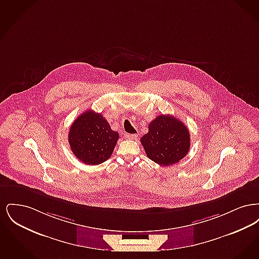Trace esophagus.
I'll list each match as a JSON object with an SVG mask.
<instances>
[{"mask_svg":"<svg viewBox=\"0 0 259 259\" xmlns=\"http://www.w3.org/2000/svg\"><path fill=\"white\" fill-rule=\"evenodd\" d=\"M126 138L129 140H136L138 138V135L137 134H127Z\"/></svg>","mask_w":259,"mask_h":259,"instance_id":"esophagus-1","label":"esophagus"}]
</instances>
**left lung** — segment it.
<instances>
[{
  "label": "left lung",
  "mask_w": 259,
  "mask_h": 259,
  "mask_svg": "<svg viewBox=\"0 0 259 259\" xmlns=\"http://www.w3.org/2000/svg\"><path fill=\"white\" fill-rule=\"evenodd\" d=\"M147 156L161 166H170L185 157L190 148L188 129L180 119L161 114L148 125L141 138Z\"/></svg>",
  "instance_id": "obj_1"
}]
</instances>
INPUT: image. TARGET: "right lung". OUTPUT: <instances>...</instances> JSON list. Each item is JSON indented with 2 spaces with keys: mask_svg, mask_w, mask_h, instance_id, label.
Returning a JSON list of instances; mask_svg holds the SVG:
<instances>
[{
  "mask_svg": "<svg viewBox=\"0 0 259 259\" xmlns=\"http://www.w3.org/2000/svg\"><path fill=\"white\" fill-rule=\"evenodd\" d=\"M119 135L101 113L84 111L69 131V144L75 157L87 165H98L111 157Z\"/></svg>",
  "mask_w": 259,
  "mask_h": 259,
  "instance_id": "obj_1",
  "label": "right lung"
}]
</instances>
